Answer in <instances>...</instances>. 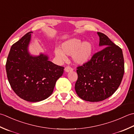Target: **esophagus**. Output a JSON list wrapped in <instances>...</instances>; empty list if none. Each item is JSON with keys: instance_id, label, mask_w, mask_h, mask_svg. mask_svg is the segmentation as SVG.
I'll return each mask as SVG.
<instances>
[{"instance_id": "1", "label": "esophagus", "mask_w": 134, "mask_h": 134, "mask_svg": "<svg viewBox=\"0 0 134 134\" xmlns=\"http://www.w3.org/2000/svg\"><path fill=\"white\" fill-rule=\"evenodd\" d=\"M73 70V69L72 68H71L70 66H67L65 67V71L66 72H70V71H72Z\"/></svg>"}]
</instances>
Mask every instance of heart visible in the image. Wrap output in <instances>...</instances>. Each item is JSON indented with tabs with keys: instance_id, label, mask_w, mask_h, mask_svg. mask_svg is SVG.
I'll return each instance as SVG.
<instances>
[{
	"instance_id": "b5f03b06",
	"label": "heart",
	"mask_w": 134,
	"mask_h": 134,
	"mask_svg": "<svg viewBox=\"0 0 134 134\" xmlns=\"http://www.w3.org/2000/svg\"><path fill=\"white\" fill-rule=\"evenodd\" d=\"M93 47L91 43L82 42L80 40L73 38L65 41L61 44V49L56 48L55 54L58 59L65 60L66 55H72L75 64L86 63L91 58Z\"/></svg>"
}]
</instances>
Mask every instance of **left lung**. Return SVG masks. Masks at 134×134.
Masks as SVG:
<instances>
[{"instance_id": "8db88e82", "label": "left lung", "mask_w": 134, "mask_h": 134, "mask_svg": "<svg viewBox=\"0 0 134 134\" xmlns=\"http://www.w3.org/2000/svg\"><path fill=\"white\" fill-rule=\"evenodd\" d=\"M99 46L102 50L91 59L77 68L78 78L75 91L81 99L99 102L112 95L120 85L124 73V61L121 48L101 32Z\"/></svg>"}]
</instances>
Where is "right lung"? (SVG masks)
I'll list each match as a JSON object with an SVG mask.
<instances>
[{
	"mask_svg": "<svg viewBox=\"0 0 134 134\" xmlns=\"http://www.w3.org/2000/svg\"><path fill=\"white\" fill-rule=\"evenodd\" d=\"M31 33H27L12 45L6 69L8 80L15 93L26 101L36 102L52 94L64 67L54 64L43 54L30 55L28 47Z\"/></svg>",
	"mask_w": 134,
	"mask_h": 134,
	"instance_id": "right-lung-1",
	"label": "right lung"
}]
</instances>
